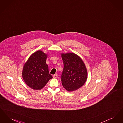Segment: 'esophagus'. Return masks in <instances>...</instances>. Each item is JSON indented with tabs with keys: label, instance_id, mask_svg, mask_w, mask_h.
Listing matches in <instances>:
<instances>
[{
	"label": "esophagus",
	"instance_id": "34e87169",
	"mask_svg": "<svg viewBox=\"0 0 123 123\" xmlns=\"http://www.w3.org/2000/svg\"><path fill=\"white\" fill-rule=\"evenodd\" d=\"M53 77L54 78H57L58 77V75L57 74H55V75H53Z\"/></svg>",
	"mask_w": 123,
	"mask_h": 123
}]
</instances>
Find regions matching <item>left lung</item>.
<instances>
[{
	"mask_svg": "<svg viewBox=\"0 0 123 123\" xmlns=\"http://www.w3.org/2000/svg\"><path fill=\"white\" fill-rule=\"evenodd\" d=\"M64 68L61 76L62 84L68 91L81 87L87 79V70L83 61L74 53L61 54Z\"/></svg>",
	"mask_w": 123,
	"mask_h": 123,
	"instance_id": "obj_1",
	"label": "left lung"
}]
</instances>
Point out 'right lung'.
<instances>
[{
	"instance_id": "add662e5",
	"label": "right lung",
	"mask_w": 123,
	"mask_h": 123,
	"mask_svg": "<svg viewBox=\"0 0 123 123\" xmlns=\"http://www.w3.org/2000/svg\"><path fill=\"white\" fill-rule=\"evenodd\" d=\"M47 55L41 51L32 54L24 64L22 72L24 81L30 88L40 90L53 76L49 73L46 64Z\"/></svg>"
}]
</instances>
